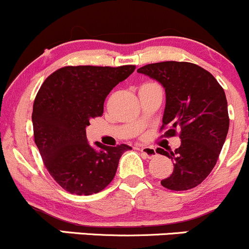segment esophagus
I'll return each mask as SVG.
<instances>
[{
  "label": "esophagus",
  "mask_w": 249,
  "mask_h": 249,
  "mask_svg": "<svg viewBox=\"0 0 249 249\" xmlns=\"http://www.w3.org/2000/svg\"><path fill=\"white\" fill-rule=\"evenodd\" d=\"M140 152L144 155L145 158H154L157 155V152H155L154 148L152 147H141L140 148Z\"/></svg>",
  "instance_id": "1"
}]
</instances>
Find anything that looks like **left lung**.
<instances>
[{
	"label": "left lung",
	"mask_w": 249,
	"mask_h": 249,
	"mask_svg": "<svg viewBox=\"0 0 249 249\" xmlns=\"http://www.w3.org/2000/svg\"><path fill=\"white\" fill-rule=\"evenodd\" d=\"M162 84L166 92L162 125L164 137L179 135L180 145L172 150L158 148L173 161V172L161 180L166 189L195 188L217 164L229 130L224 89L202 67L185 61H162L137 70Z\"/></svg>",
	"instance_id": "left-lung-1"
}]
</instances>
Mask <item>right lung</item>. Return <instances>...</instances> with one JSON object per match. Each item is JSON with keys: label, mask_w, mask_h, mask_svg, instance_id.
<instances>
[{"label": "right lung", "mask_w": 249, "mask_h": 249, "mask_svg": "<svg viewBox=\"0 0 249 249\" xmlns=\"http://www.w3.org/2000/svg\"><path fill=\"white\" fill-rule=\"evenodd\" d=\"M124 66H65L53 72L36 95L32 110L35 143L44 166L66 192L91 195L114 178L126 144L88 143L85 127L101 117L110 90L135 71Z\"/></svg>", "instance_id": "obj_1"}]
</instances>
